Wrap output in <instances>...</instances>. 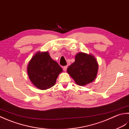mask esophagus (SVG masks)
Segmentation results:
<instances>
[{"label":"esophagus","instance_id":"obj_1","mask_svg":"<svg viewBox=\"0 0 129 129\" xmlns=\"http://www.w3.org/2000/svg\"><path fill=\"white\" fill-rule=\"evenodd\" d=\"M67 69V66H65L63 67V70L64 71H66Z\"/></svg>","mask_w":129,"mask_h":129}]
</instances>
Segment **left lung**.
I'll return each mask as SVG.
<instances>
[{"label":"left lung","instance_id":"8db88e82","mask_svg":"<svg viewBox=\"0 0 129 129\" xmlns=\"http://www.w3.org/2000/svg\"><path fill=\"white\" fill-rule=\"evenodd\" d=\"M99 64L92 54L79 52L75 56V61L68 67L67 73L76 84L85 86L92 82L98 75Z\"/></svg>","mask_w":129,"mask_h":129}]
</instances>
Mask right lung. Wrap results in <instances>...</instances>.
<instances>
[{"instance_id":"1","label":"right lung","mask_w":129,"mask_h":129,"mask_svg":"<svg viewBox=\"0 0 129 129\" xmlns=\"http://www.w3.org/2000/svg\"><path fill=\"white\" fill-rule=\"evenodd\" d=\"M62 68L51 58L48 51L36 53L28 62L27 73L31 82L42 90L53 86Z\"/></svg>"}]
</instances>
